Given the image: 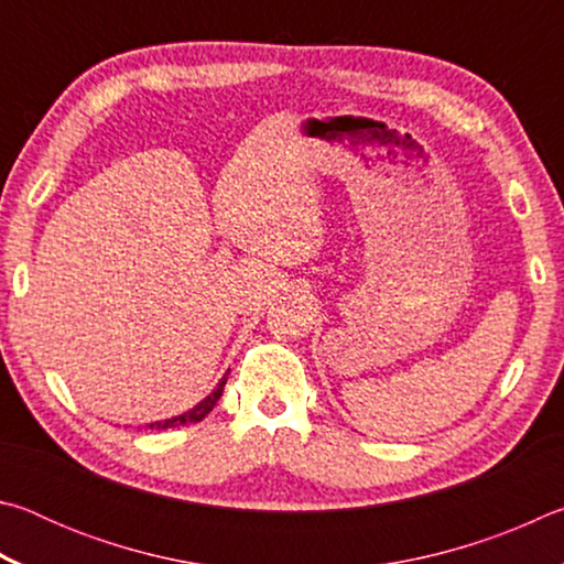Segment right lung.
I'll return each instance as SVG.
<instances>
[{
	"label": "right lung",
	"mask_w": 564,
	"mask_h": 564,
	"mask_svg": "<svg viewBox=\"0 0 564 564\" xmlns=\"http://www.w3.org/2000/svg\"><path fill=\"white\" fill-rule=\"evenodd\" d=\"M226 378H228V373L218 380V386L212 390V393H208L204 400H198V403L191 408V410H186V413H181V415H174V417H166V420H156V423H147V427H151V431H166V427H176V425H188V423H198V420H204L208 413H212L214 410V405L218 403V398H221V393H224V386H226Z\"/></svg>",
	"instance_id": "obj_1"
}]
</instances>
